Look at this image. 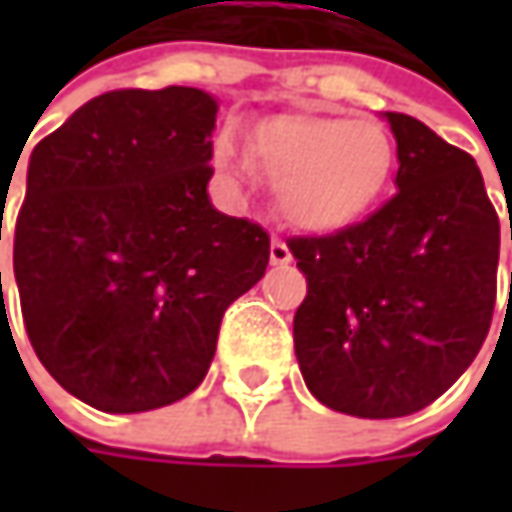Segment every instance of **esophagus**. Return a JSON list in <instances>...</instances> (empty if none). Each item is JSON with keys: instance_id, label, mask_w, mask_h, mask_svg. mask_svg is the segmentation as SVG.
Listing matches in <instances>:
<instances>
[{"instance_id": "1", "label": "esophagus", "mask_w": 512, "mask_h": 512, "mask_svg": "<svg viewBox=\"0 0 512 512\" xmlns=\"http://www.w3.org/2000/svg\"><path fill=\"white\" fill-rule=\"evenodd\" d=\"M270 262H273V265H287V262H293V253H290V247H287L282 239H273V242H270Z\"/></svg>"}]
</instances>
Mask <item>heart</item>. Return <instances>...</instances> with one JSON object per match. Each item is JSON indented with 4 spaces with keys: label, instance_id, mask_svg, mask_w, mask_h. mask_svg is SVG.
<instances>
[{
    "label": "heart",
    "instance_id": "1",
    "mask_svg": "<svg viewBox=\"0 0 512 512\" xmlns=\"http://www.w3.org/2000/svg\"><path fill=\"white\" fill-rule=\"evenodd\" d=\"M253 165L273 185L276 205L293 225L327 230L350 222L382 190L393 142L373 119L279 116L250 139ZM216 165L239 179L242 162L230 139L216 145Z\"/></svg>",
    "mask_w": 512,
    "mask_h": 512
}]
</instances>
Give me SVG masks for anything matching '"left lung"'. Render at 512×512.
<instances>
[{
	"mask_svg": "<svg viewBox=\"0 0 512 512\" xmlns=\"http://www.w3.org/2000/svg\"><path fill=\"white\" fill-rule=\"evenodd\" d=\"M387 122L399 190L356 225L287 239L307 279L293 316L307 390L359 419L436 402L482 350L496 307L499 216L473 156L413 116Z\"/></svg>",
	"mask_w": 512,
	"mask_h": 512,
	"instance_id": "8db88e82",
	"label": "left lung"
}]
</instances>
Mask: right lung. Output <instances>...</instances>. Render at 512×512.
Returning a JSON list of instances; mask_svg holds the SVG:
<instances>
[{"instance_id": "1", "label": "right lung", "mask_w": 512, "mask_h": 512, "mask_svg": "<svg viewBox=\"0 0 512 512\" xmlns=\"http://www.w3.org/2000/svg\"><path fill=\"white\" fill-rule=\"evenodd\" d=\"M213 128L205 90H110L30 153L13 227L22 319L45 370L96 410L193 393L225 310L265 276V227L207 199Z\"/></svg>"}]
</instances>
